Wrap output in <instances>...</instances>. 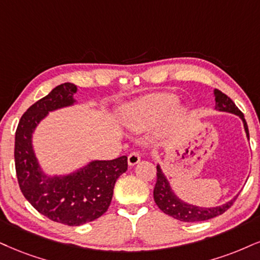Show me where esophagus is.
<instances>
[{
    "label": "esophagus",
    "instance_id": "34e87169",
    "mask_svg": "<svg viewBox=\"0 0 260 260\" xmlns=\"http://www.w3.org/2000/svg\"><path fill=\"white\" fill-rule=\"evenodd\" d=\"M140 160H141V153L139 150H134V152H131L129 156H127V162H129L130 166L136 165Z\"/></svg>",
    "mask_w": 260,
    "mask_h": 260
}]
</instances>
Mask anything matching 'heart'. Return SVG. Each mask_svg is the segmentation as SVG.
I'll use <instances>...</instances> for the list:
<instances>
[{
	"label": "heart",
	"mask_w": 260,
	"mask_h": 260,
	"mask_svg": "<svg viewBox=\"0 0 260 260\" xmlns=\"http://www.w3.org/2000/svg\"><path fill=\"white\" fill-rule=\"evenodd\" d=\"M178 105V98L174 94L148 96L133 106L129 119L134 124H149L159 120Z\"/></svg>",
	"instance_id": "obj_1"
}]
</instances>
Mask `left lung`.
Returning <instances> with one entry per match:
<instances>
[{
    "label": "left lung",
    "instance_id": "left-lung-1",
    "mask_svg": "<svg viewBox=\"0 0 260 260\" xmlns=\"http://www.w3.org/2000/svg\"><path fill=\"white\" fill-rule=\"evenodd\" d=\"M214 96H216V99H214V100H216V110L238 114L243 121V126H245V131L246 134H247V137L249 140L248 126L242 112L236 107V105L234 104V101L228 95H225L224 92L218 90V89L214 90ZM153 195H154L155 204L158 205V207L162 211V212L174 217L175 219L181 220V222H203V220L214 218V217L219 216V214L225 212L226 210H229V208L233 206L234 201L238 198L235 197L233 200H230L229 203L224 204L222 206L212 208H203L185 204L182 200H179V199L174 194V191L171 190L168 179L165 178V176L161 172V169H160L159 165L156 166V183L154 187V191H153Z\"/></svg>",
    "mask_w": 260,
    "mask_h": 260
}]
</instances>
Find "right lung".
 Segmentation results:
<instances>
[{
	"mask_svg": "<svg viewBox=\"0 0 260 260\" xmlns=\"http://www.w3.org/2000/svg\"><path fill=\"white\" fill-rule=\"evenodd\" d=\"M76 85L63 83L27 108L15 131L14 160L19 187L38 212L56 223L78 226L101 217L110 207L118 177L127 170V156L95 160L65 177L42 174L31 145L37 124L48 112L72 105Z\"/></svg>",
	"mask_w": 260,
	"mask_h": 260,
	"instance_id": "right-lung-1",
	"label": "right lung"
}]
</instances>
